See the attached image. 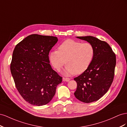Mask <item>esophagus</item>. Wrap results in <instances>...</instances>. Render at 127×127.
Wrapping results in <instances>:
<instances>
[{"label":"esophagus","instance_id":"obj_1","mask_svg":"<svg viewBox=\"0 0 127 127\" xmlns=\"http://www.w3.org/2000/svg\"><path fill=\"white\" fill-rule=\"evenodd\" d=\"M63 80L64 81H65L68 82V81H69L70 80V78H63Z\"/></svg>","mask_w":127,"mask_h":127}]
</instances>
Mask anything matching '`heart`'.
<instances>
[{"mask_svg":"<svg viewBox=\"0 0 127 127\" xmlns=\"http://www.w3.org/2000/svg\"><path fill=\"white\" fill-rule=\"evenodd\" d=\"M94 54V48L90 43L67 40L59 46V50L50 52L49 58L52 65L58 71L67 64L63 73L68 76L85 72L91 64Z\"/></svg>","mask_w":127,"mask_h":127,"instance_id":"1","label":"heart"}]
</instances>
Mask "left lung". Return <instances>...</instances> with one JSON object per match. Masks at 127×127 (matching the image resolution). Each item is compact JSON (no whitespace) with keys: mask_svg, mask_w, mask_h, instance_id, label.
<instances>
[{"mask_svg":"<svg viewBox=\"0 0 127 127\" xmlns=\"http://www.w3.org/2000/svg\"><path fill=\"white\" fill-rule=\"evenodd\" d=\"M77 38L90 43L95 50L90 66L74 78L77 83L75 97L82 102L89 103L100 99L109 89L114 78L116 56L105 41L93 36Z\"/></svg>","mask_w":127,"mask_h":127,"instance_id":"obj_1","label":"left lung"}]
</instances>
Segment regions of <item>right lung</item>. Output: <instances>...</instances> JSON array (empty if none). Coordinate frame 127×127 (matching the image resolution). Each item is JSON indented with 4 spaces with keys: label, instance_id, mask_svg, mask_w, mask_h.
I'll list each match as a JSON object with an SVG mask.
<instances>
[{
    "label": "right lung",
    "instance_id": "obj_1",
    "mask_svg": "<svg viewBox=\"0 0 127 127\" xmlns=\"http://www.w3.org/2000/svg\"><path fill=\"white\" fill-rule=\"evenodd\" d=\"M57 41L56 37L33 34L14 48L10 72L20 95L32 105L48 104L62 81L52 68L48 56Z\"/></svg>",
    "mask_w": 127,
    "mask_h": 127
}]
</instances>
